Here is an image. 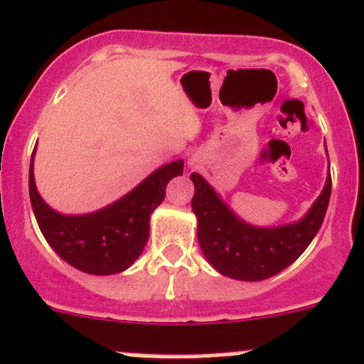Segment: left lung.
<instances>
[{
  "instance_id": "left-lung-1",
  "label": "left lung",
  "mask_w": 364,
  "mask_h": 364,
  "mask_svg": "<svg viewBox=\"0 0 364 364\" xmlns=\"http://www.w3.org/2000/svg\"><path fill=\"white\" fill-rule=\"evenodd\" d=\"M194 198L191 206L198 218V240L204 258L228 279L259 282L292 264L311 244L328 208L332 178L326 175L321 194L297 222L258 227L237 216L206 178L191 173Z\"/></svg>"
}]
</instances>
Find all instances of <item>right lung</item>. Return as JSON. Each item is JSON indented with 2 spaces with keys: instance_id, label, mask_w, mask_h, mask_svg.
<instances>
[{
  "instance_id": "add662e5",
  "label": "right lung",
  "mask_w": 364,
  "mask_h": 364,
  "mask_svg": "<svg viewBox=\"0 0 364 364\" xmlns=\"http://www.w3.org/2000/svg\"><path fill=\"white\" fill-rule=\"evenodd\" d=\"M34 153L28 194L44 239L61 259L89 275H115L141 256L149 237L151 213L165 199V189L183 171V160L161 165L115 203L84 215H63L41 198L34 181Z\"/></svg>"
}]
</instances>
